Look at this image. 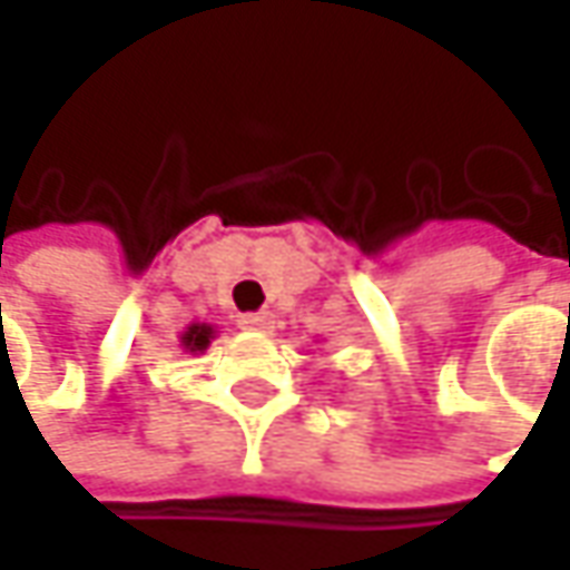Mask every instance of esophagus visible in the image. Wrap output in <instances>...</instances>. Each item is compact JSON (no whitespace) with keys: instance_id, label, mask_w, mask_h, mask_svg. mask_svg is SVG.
Instances as JSON below:
<instances>
[{"instance_id":"obj_1","label":"esophagus","mask_w":570,"mask_h":570,"mask_svg":"<svg viewBox=\"0 0 570 570\" xmlns=\"http://www.w3.org/2000/svg\"><path fill=\"white\" fill-rule=\"evenodd\" d=\"M273 323L275 317L269 311H256V314H240V317H237V326H240V330H253V333H269Z\"/></svg>"}]
</instances>
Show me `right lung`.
I'll return each mask as SVG.
<instances>
[{"label": "right lung", "instance_id": "obj_1", "mask_svg": "<svg viewBox=\"0 0 570 570\" xmlns=\"http://www.w3.org/2000/svg\"><path fill=\"white\" fill-rule=\"evenodd\" d=\"M212 340H215V326H208V323H193V326H187V333L180 336V345H184L187 352H206Z\"/></svg>", "mask_w": 570, "mask_h": 570}]
</instances>
